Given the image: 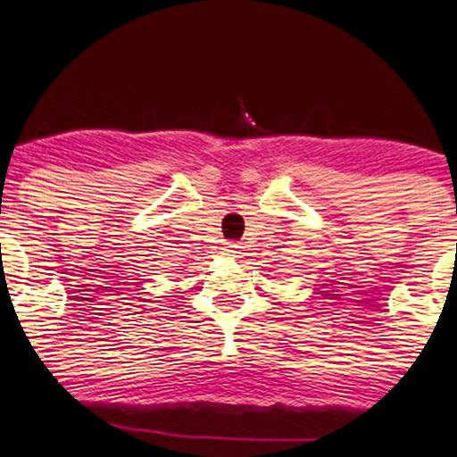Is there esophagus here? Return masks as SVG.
Returning a JSON list of instances; mask_svg holds the SVG:
<instances>
[{
    "label": "esophagus",
    "instance_id": "34e87169",
    "mask_svg": "<svg viewBox=\"0 0 457 457\" xmlns=\"http://www.w3.org/2000/svg\"><path fill=\"white\" fill-rule=\"evenodd\" d=\"M240 253V246L236 243H228L223 246V255L225 258H236V255Z\"/></svg>",
    "mask_w": 457,
    "mask_h": 457
}]
</instances>
